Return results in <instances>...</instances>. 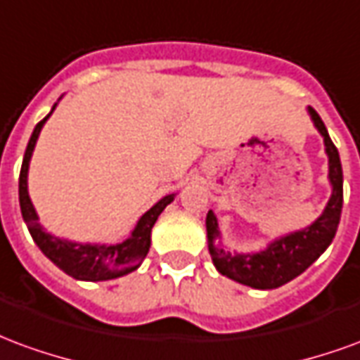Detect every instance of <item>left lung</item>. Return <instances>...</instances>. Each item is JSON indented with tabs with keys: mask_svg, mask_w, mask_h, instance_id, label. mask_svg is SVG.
<instances>
[{
	"mask_svg": "<svg viewBox=\"0 0 360 360\" xmlns=\"http://www.w3.org/2000/svg\"><path fill=\"white\" fill-rule=\"evenodd\" d=\"M309 113L314 125L324 136L326 152L330 158V181H332V198L322 212V216L307 229L281 237L274 241L266 250L258 255H231L224 249L214 247V239L218 237V219L214 212L206 216V231H208V249L214 260V266L219 274L239 281L243 285L255 289H276L301 276L335 237L343 206V169H341L340 152L328 134L324 121L320 119L314 108H309Z\"/></svg>",
	"mask_w": 360,
	"mask_h": 360,
	"instance_id": "obj_1",
	"label": "left lung"
}]
</instances>
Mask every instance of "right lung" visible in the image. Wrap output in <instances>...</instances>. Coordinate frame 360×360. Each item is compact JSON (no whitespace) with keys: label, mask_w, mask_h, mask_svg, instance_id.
<instances>
[{"label":"right lung","mask_w":360,"mask_h":360,"mask_svg":"<svg viewBox=\"0 0 360 360\" xmlns=\"http://www.w3.org/2000/svg\"><path fill=\"white\" fill-rule=\"evenodd\" d=\"M56 108V105H53ZM53 111V110H51ZM50 111V113H51ZM50 113L34 127L32 136L28 141L27 152L22 158L19 175V202L22 219L28 226V231L32 235L34 243L40 247L46 257L50 258L53 264L69 274L75 279H84V281H103V279H113L119 276H125L129 271L136 270L144 257L148 255L150 249V233L152 227L156 224L158 216L164 212V208L173 200V195L164 196L158 204H154L134 227V231L127 241L119 245H81V243L61 241L53 235L46 233L42 226L38 224V216L30 196L27 191V173L28 162L34 150L36 139L42 131L46 119L50 117Z\"/></svg>","instance_id":"obj_1"}]
</instances>
